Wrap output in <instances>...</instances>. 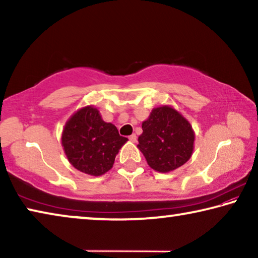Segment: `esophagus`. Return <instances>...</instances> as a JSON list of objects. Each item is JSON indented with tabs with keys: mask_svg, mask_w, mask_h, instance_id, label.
<instances>
[{
	"mask_svg": "<svg viewBox=\"0 0 258 258\" xmlns=\"http://www.w3.org/2000/svg\"><path fill=\"white\" fill-rule=\"evenodd\" d=\"M128 139H130V141H131V142L135 143V142H137V140H138V137H137V135H135V134H132Z\"/></svg>",
	"mask_w": 258,
	"mask_h": 258,
	"instance_id": "1",
	"label": "esophagus"
}]
</instances>
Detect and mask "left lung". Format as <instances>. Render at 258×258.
<instances>
[{
	"label": "left lung",
	"mask_w": 258,
	"mask_h": 258,
	"mask_svg": "<svg viewBox=\"0 0 258 258\" xmlns=\"http://www.w3.org/2000/svg\"><path fill=\"white\" fill-rule=\"evenodd\" d=\"M139 150L156 172L169 173L184 165L195 149V131L180 111L167 104L156 107L142 121Z\"/></svg>",
	"instance_id": "obj_1"
}]
</instances>
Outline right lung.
<instances>
[{
  "label": "right lung",
  "instance_id": "1",
  "mask_svg": "<svg viewBox=\"0 0 258 258\" xmlns=\"http://www.w3.org/2000/svg\"><path fill=\"white\" fill-rule=\"evenodd\" d=\"M127 141L115 125L102 119L99 109L92 104L74 112L61 134V146L69 163L92 176L111 169L119 149Z\"/></svg>",
  "mask_w": 258,
  "mask_h": 258
}]
</instances>
